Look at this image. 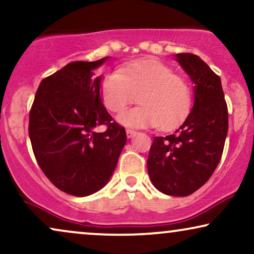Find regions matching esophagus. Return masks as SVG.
<instances>
[{
    "label": "esophagus",
    "mask_w": 254,
    "mask_h": 254,
    "mask_svg": "<svg viewBox=\"0 0 254 254\" xmlns=\"http://www.w3.org/2000/svg\"><path fill=\"white\" fill-rule=\"evenodd\" d=\"M137 134V131L136 130H134V129H129V128H128V129H126V135H127V137H133V136H135V135Z\"/></svg>",
    "instance_id": "34e87169"
}]
</instances>
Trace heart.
<instances>
[{"label":"heart","instance_id":"heart-1","mask_svg":"<svg viewBox=\"0 0 254 254\" xmlns=\"http://www.w3.org/2000/svg\"><path fill=\"white\" fill-rule=\"evenodd\" d=\"M104 106L119 113L139 97L141 106L125 111L118 121L128 127H160L173 130L188 119L192 108V91L186 79L156 59H142L111 72L103 79Z\"/></svg>","mask_w":254,"mask_h":254}]
</instances>
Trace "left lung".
I'll list each match as a JSON object with an SVG mask.
<instances>
[{"label":"left lung","instance_id":"obj_1","mask_svg":"<svg viewBox=\"0 0 254 254\" xmlns=\"http://www.w3.org/2000/svg\"><path fill=\"white\" fill-rule=\"evenodd\" d=\"M195 84V104L175 133L154 137L147 161L154 187L169 196H189L207 182L222 159L229 114L219 75L198 56L177 54Z\"/></svg>","mask_w":254,"mask_h":254}]
</instances>
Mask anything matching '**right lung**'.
Segmentation results:
<instances>
[{
    "label": "right lung",
    "instance_id": "obj_1",
    "mask_svg": "<svg viewBox=\"0 0 254 254\" xmlns=\"http://www.w3.org/2000/svg\"><path fill=\"white\" fill-rule=\"evenodd\" d=\"M106 59L68 63L43 79L29 114L38 166L72 196H88L108 182L127 140L101 101V77L93 75ZM100 126L105 130L99 133L95 129Z\"/></svg>",
    "mask_w": 254,
    "mask_h": 254
}]
</instances>
